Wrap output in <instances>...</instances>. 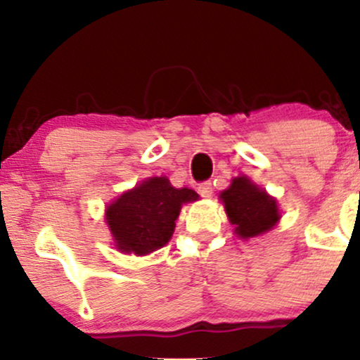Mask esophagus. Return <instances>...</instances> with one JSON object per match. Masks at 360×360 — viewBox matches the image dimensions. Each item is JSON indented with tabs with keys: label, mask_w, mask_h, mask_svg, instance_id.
<instances>
[{
	"label": "esophagus",
	"mask_w": 360,
	"mask_h": 360,
	"mask_svg": "<svg viewBox=\"0 0 360 360\" xmlns=\"http://www.w3.org/2000/svg\"><path fill=\"white\" fill-rule=\"evenodd\" d=\"M198 193L203 198H210L213 194V184L212 181H203L200 186H198Z\"/></svg>",
	"instance_id": "obj_1"
}]
</instances>
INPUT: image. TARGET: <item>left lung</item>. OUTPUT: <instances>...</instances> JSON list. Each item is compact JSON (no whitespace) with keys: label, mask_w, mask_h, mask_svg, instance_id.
<instances>
[{"label":"left lung","mask_w":360,"mask_h":360,"mask_svg":"<svg viewBox=\"0 0 360 360\" xmlns=\"http://www.w3.org/2000/svg\"><path fill=\"white\" fill-rule=\"evenodd\" d=\"M221 200L230 221L235 225V232L242 238L267 232L279 220L274 198L243 176L235 177L230 188L221 193Z\"/></svg>","instance_id":"left-lung-1"}]
</instances>
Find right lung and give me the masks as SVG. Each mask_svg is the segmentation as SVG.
Listing matches in <instances>:
<instances>
[{
  "label": "right lung",
  "instance_id": "add662e5",
  "mask_svg": "<svg viewBox=\"0 0 360 360\" xmlns=\"http://www.w3.org/2000/svg\"><path fill=\"white\" fill-rule=\"evenodd\" d=\"M194 200L193 189H176L167 177H150L108 206L106 223L120 250L143 255L166 245L181 205Z\"/></svg>",
  "mask_w": 360,
  "mask_h": 360
}]
</instances>
